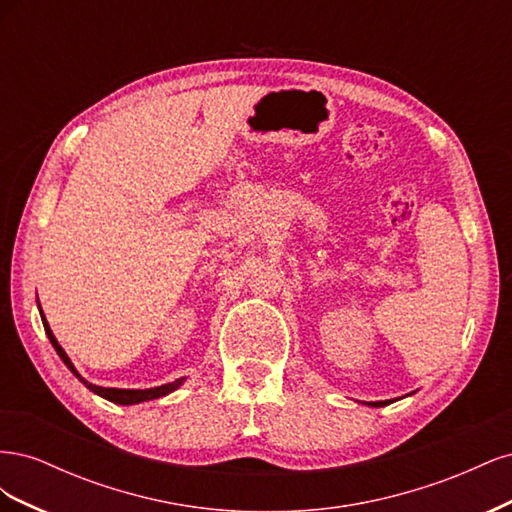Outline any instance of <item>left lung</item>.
Returning <instances> with one entry per match:
<instances>
[{
    "instance_id": "obj_1",
    "label": "left lung",
    "mask_w": 512,
    "mask_h": 512,
    "mask_svg": "<svg viewBox=\"0 0 512 512\" xmlns=\"http://www.w3.org/2000/svg\"><path fill=\"white\" fill-rule=\"evenodd\" d=\"M365 404L371 406V408H382V406L393 404V399H386V401H365Z\"/></svg>"
}]
</instances>
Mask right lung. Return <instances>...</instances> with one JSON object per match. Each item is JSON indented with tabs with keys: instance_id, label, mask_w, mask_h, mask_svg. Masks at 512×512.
I'll return each instance as SVG.
<instances>
[{
	"instance_id": "add662e5",
	"label": "right lung",
	"mask_w": 512,
	"mask_h": 512,
	"mask_svg": "<svg viewBox=\"0 0 512 512\" xmlns=\"http://www.w3.org/2000/svg\"><path fill=\"white\" fill-rule=\"evenodd\" d=\"M38 309H40V318H42V324H44L46 337L51 339V344H53L55 352L59 354V359L66 363V367L72 371V374H74L76 378H79V380L87 386V389H89L91 393H96V395H100V397H104V399H108V401H113V404H119V406H134V404H143V401L166 397L168 393L177 391L179 386H181L185 380H188V376H183V378H177L175 382H168V384H162V386H153V389H106V386L91 384V382H87V380L79 374V371H76V367H74V363L70 361V356L66 354V350L59 346L57 337L53 335V331H51V327H49V322H46V318H44V312H42L40 303H38Z\"/></svg>"
}]
</instances>
